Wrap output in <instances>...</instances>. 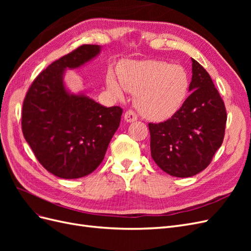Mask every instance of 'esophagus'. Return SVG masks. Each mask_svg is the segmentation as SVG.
<instances>
[{
    "label": "esophagus",
    "mask_w": 251,
    "mask_h": 251,
    "mask_svg": "<svg viewBox=\"0 0 251 251\" xmlns=\"http://www.w3.org/2000/svg\"><path fill=\"white\" fill-rule=\"evenodd\" d=\"M138 119L137 114H136L134 111L128 110L125 113V120L127 121V123H133V121H136Z\"/></svg>",
    "instance_id": "1"
}]
</instances>
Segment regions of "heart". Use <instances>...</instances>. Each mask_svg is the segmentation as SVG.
Segmentation results:
<instances>
[{
  "label": "heart",
  "mask_w": 251,
  "mask_h": 251,
  "mask_svg": "<svg viewBox=\"0 0 251 251\" xmlns=\"http://www.w3.org/2000/svg\"><path fill=\"white\" fill-rule=\"evenodd\" d=\"M118 77L124 89L135 94L141 115L150 120L173 116L188 94L189 77L184 68L163 60L130 62L119 71ZM107 87L113 96L123 97V88L112 74L107 77Z\"/></svg>",
  "instance_id": "1"
}]
</instances>
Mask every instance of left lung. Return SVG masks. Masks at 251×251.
I'll list each match as a JSON object with an SVG mask.
<instances>
[{
  "mask_svg": "<svg viewBox=\"0 0 251 251\" xmlns=\"http://www.w3.org/2000/svg\"><path fill=\"white\" fill-rule=\"evenodd\" d=\"M189 95L174 115L149 124L151 155L171 176L192 177L205 170L224 139L225 104L209 74L192 58Z\"/></svg>",
  "mask_w": 251,
  "mask_h": 251,
  "instance_id": "obj_1",
  "label": "left lung"
}]
</instances>
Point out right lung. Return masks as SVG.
<instances>
[{"instance_id": "1", "label": "right lung", "mask_w": 251, "mask_h": 251, "mask_svg": "<svg viewBox=\"0 0 251 251\" xmlns=\"http://www.w3.org/2000/svg\"><path fill=\"white\" fill-rule=\"evenodd\" d=\"M100 52L98 45H81L53 62L37 75L23 102V135L39 162L59 178L94 172L120 124V107L105 108L85 94L69 93L64 85L67 68H78Z\"/></svg>"}]
</instances>
